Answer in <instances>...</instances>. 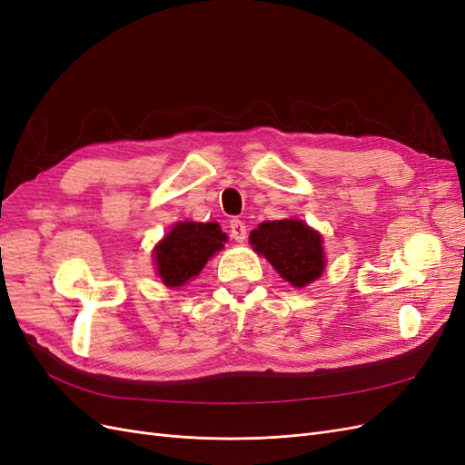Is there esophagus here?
<instances>
[{
  "instance_id": "1",
  "label": "esophagus",
  "mask_w": 465,
  "mask_h": 465,
  "mask_svg": "<svg viewBox=\"0 0 465 465\" xmlns=\"http://www.w3.org/2000/svg\"><path fill=\"white\" fill-rule=\"evenodd\" d=\"M229 227H231V236L234 238V241H236V242H244L246 232H248L246 224H244L241 219H232V221L229 223Z\"/></svg>"
}]
</instances>
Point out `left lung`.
I'll return each instance as SVG.
<instances>
[{
	"mask_svg": "<svg viewBox=\"0 0 465 465\" xmlns=\"http://www.w3.org/2000/svg\"><path fill=\"white\" fill-rule=\"evenodd\" d=\"M250 244L292 287L312 283L326 267L322 236L302 221L283 219L262 223L256 231L250 232Z\"/></svg>",
	"mask_w": 465,
	"mask_h": 465,
	"instance_id": "left-lung-1",
	"label": "left lung"
}]
</instances>
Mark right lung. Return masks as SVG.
<instances>
[{
	"label": "right lung",
	"mask_w": 465,
	"mask_h": 465,
	"mask_svg": "<svg viewBox=\"0 0 465 465\" xmlns=\"http://www.w3.org/2000/svg\"><path fill=\"white\" fill-rule=\"evenodd\" d=\"M227 234L217 223H178L154 248L159 277L168 287H180L198 275L207 260L223 248Z\"/></svg>",
	"instance_id": "obj_1"
}]
</instances>
